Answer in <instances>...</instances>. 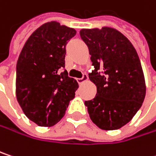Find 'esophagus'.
Returning a JSON list of instances; mask_svg holds the SVG:
<instances>
[{
	"label": "esophagus",
	"mask_w": 156,
	"mask_h": 156,
	"mask_svg": "<svg viewBox=\"0 0 156 156\" xmlns=\"http://www.w3.org/2000/svg\"><path fill=\"white\" fill-rule=\"evenodd\" d=\"M87 79V73H83V75H82V77L81 78H77V81H78V84H82L84 81H86Z\"/></svg>",
	"instance_id": "obj_1"
}]
</instances>
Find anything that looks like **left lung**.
<instances>
[{
  "instance_id": "left-lung-1",
  "label": "left lung",
  "mask_w": 156,
  "mask_h": 156,
  "mask_svg": "<svg viewBox=\"0 0 156 156\" xmlns=\"http://www.w3.org/2000/svg\"><path fill=\"white\" fill-rule=\"evenodd\" d=\"M94 70L95 97L85 101L92 121L100 129L114 130L126 125L142 106L146 84L136 51L129 40L110 27L82 29Z\"/></svg>"
}]
</instances>
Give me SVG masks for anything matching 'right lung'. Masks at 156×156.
<instances>
[{"mask_svg":"<svg viewBox=\"0 0 156 156\" xmlns=\"http://www.w3.org/2000/svg\"><path fill=\"white\" fill-rule=\"evenodd\" d=\"M75 29L55 21L38 27L20 54L16 69V94L24 113L42 127L62 118L75 97L78 82L65 70L66 45Z\"/></svg>","mask_w":156,"mask_h":156,"instance_id":"obj_1","label":"right lung"}]
</instances>
